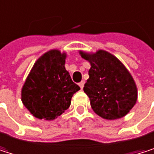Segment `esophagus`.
Returning <instances> with one entry per match:
<instances>
[{"instance_id": "1", "label": "esophagus", "mask_w": 154, "mask_h": 154, "mask_svg": "<svg viewBox=\"0 0 154 154\" xmlns=\"http://www.w3.org/2000/svg\"><path fill=\"white\" fill-rule=\"evenodd\" d=\"M84 84H85V82H84V81H81V82H80V83L79 84L81 89H83V88H84Z\"/></svg>"}]
</instances>
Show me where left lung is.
Segmentation results:
<instances>
[{"instance_id": "1", "label": "left lung", "mask_w": 154, "mask_h": 154, "mask_svg": "<svg viewBox=\"0 0 154 154\" xmlns=\"http://www.w3.org/2000/svg\"><path fill=\"white\" fill-rule=\"evenodd\" d=\"M79 52L91 66L84 92L89 97L93 111L106 120L125 116L138 97L137 87L129 70L116 56L104 49Z\"/></svg>"}]
</instances>
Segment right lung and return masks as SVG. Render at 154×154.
Instances as JSON below:
<instances>
[{
    "mask_svg": "<svg viewBox=\"0 0 154 154\" xmlns=\"http://www.w3.org/2000/svg\"><path fill=\"white\" fill-rule=\"evenodd\" d=\"M67 55L53 48L34 63L21 88V102L36 118L51 121L70 106L73 95L80 90L65 67Z\"/></svg>",
    "mask_w": 154,
    "mask_h": 154,
    "instance_id": "add662e5",
    "label": "right lung"
}]
</instances>
